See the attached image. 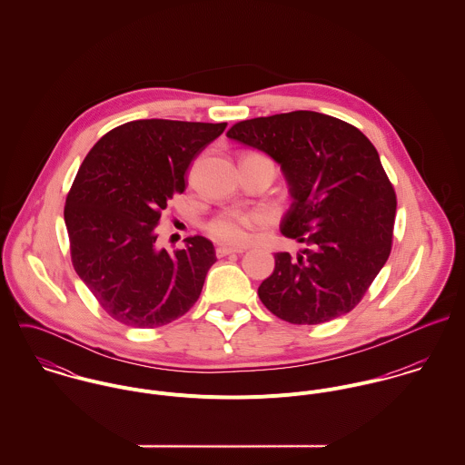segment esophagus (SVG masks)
<instances>
[{"instance_id":"1","label":"esophagus","mask_w":465,"mask_h":465,"mask_svg":"<svg viewBox=\"0 0 465 465\" xmlns=\"http://www.w3.org/2000/svg\"><path fill=\"white\" fill-rule=\"evenodd\" d=\"M242 249H232V247H216V258H225L229 254H242Z\"/></svg>"}]
</instances>
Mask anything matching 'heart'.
<instances>
[{"instance_id": "heart-1", "label": "heart", "mask_w": 465, "mask_h": 465, "mask_svg": "<svg viewBox=\"0 0 465 465\" xmlns=\"http://www.w3.org/2000/svg\"><path fill=\"white\" fill-rule=\"evenodd\" d=\"M270 216L262 209L242 211V209H225L220 211L205 223V232L211 240L231 245V247H243L252 238L254 232L262 227H266Z\"/></svg>"}]
</instances>
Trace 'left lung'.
<instances>
[{
	"instance_id": "1",
	"label": "left lung",
	"mask_w": 465,
	"mask_h": 465,
	"mask_svg": "<svg viewBox=\"0 0 465 465\" xmlns=\"http://www.w3.org/2000/svg\"><path fill=\"white\" fill-rule=\"evenodd\" d=\"M227 135L281 164L292 205L281 232L304 243L275 252L260 284L266 310L290 324H322L363 299L392 251L396 192L378 150L354 125L313 111L234 124Z\"/></svg>"
}]
</instances>
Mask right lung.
I'll return each instance as SVG.
<instances>
[{"label": "right lung", "mask_w": 465, "mask_h": 465, "mask_svg": "<svg viewBox=\"0 0 465 465\" xmlns=\"http://www.w3.org/2000/svg\"><path fill=\"white\" fill-rule=\"evenodd\" d=\"M227 124L135 120L102 135L80 164L64 207L71 263L98 304L131 328H159L199 301L214 247L157 251L168 200L186 190L200 150Z\"/></svg>", "instance_id": "1"}]
</instances>
